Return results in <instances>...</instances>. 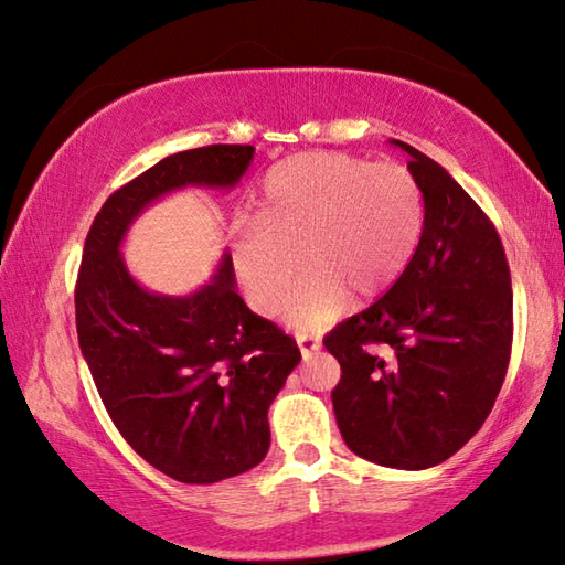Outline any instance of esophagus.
<instances>
[{"mask_svg": "<svg viewBox=\"0 0 565 565\" xmlns=\"http://www.w3.org/2000/svg\"><path fill=\"white\" fill-rule=\"evenodd\" d=\"M296 342L301 347V354L310 356L320 350V340L313 338V334H306V332H296Z\"/></svg>", "mask_w": 565, "mask_h": 565, "instance_id": "1", "label": "esophagus"}]
</instances>
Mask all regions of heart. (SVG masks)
Returning <instances> with one entry per match:
<instances>
[{"label":"heart","mask_w":565,"mask_h":565,"mask_svg":"<svg viewBox=\"0 0 565 565\" xmlns=\"http://www.w3.org/2000/svg\"><path fill=\"white\" fill-rule=\"evenodd\" d=\"M423 227V186L405 164L298 152L264 174L252 221L233 237V269L252 310L269 318L301 259L306 274L286 303V320L320 328L350 291L371 298L398 281Z\"/></svg>","instance_id":"obj_1"}]
</instances>
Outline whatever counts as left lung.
I'll return each instance as SVG.
<instances>
[{
	"mask_svg": "<svg viewBox=\"0 0 565 565\" xmlns=\"http://www.w3.org/2000/svg\"><path fill=\"white\" fill-rule=\"evenodd\" d=\"M401 146L425 227L401 279L326 340L332 407L356 456L388 468L447 461L493 411L512 350V281L495 225L441 164Z\"/></svg>",
	"mask_w": 565,
	"mask_h": 565,
	"instance_id": "1",
	"label": "left lung"
}]
</instances>
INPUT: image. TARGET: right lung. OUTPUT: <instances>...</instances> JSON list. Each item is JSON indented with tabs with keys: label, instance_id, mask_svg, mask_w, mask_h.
<instances>
[{
	"label": "right lung",
	"instance_id": "obj_1",
	"mask_svg": "<svg viewBox=\"0 0 565 565\" xmlns=\"http://www.w3.org/2000/svg\"><path fill=\"white\" fill-rule=\"evenodd\" d=\"M252 154V146L170 154L116 189L84 239L79 350L121 437L179 483L223 481L267 456V411L301 350L237 296L231 255L196 294L158 296L128 274L118 247L154 199L184 186L233 189Z\"/></svg>",
	"mask_w": 565,
	"mask_h": 565
}]
</instances>
